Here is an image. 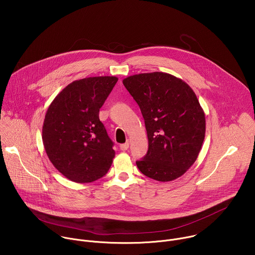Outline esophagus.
Here are the masks:
<instances>
[{
    "mask_svg": "<svg viewBox=\"0 0 255 255\" xmlns=\"http://www.w3.org/2000/svg\"><path fill=\"white\" fill-rule=\"evenodd\" d=\"M128 148H129V142H128V141L120 145V149L123 150V151H124V150H127Z\"/></svg>",
    "mask_w": 255,
    "mask_h": 255,
    "instance_id": "obj_1",
    "label": "esophagus"
}]
</instances>
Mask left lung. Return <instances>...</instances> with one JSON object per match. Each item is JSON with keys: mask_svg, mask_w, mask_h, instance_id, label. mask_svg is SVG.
I'll list each match as a JSON object with an SVG mask.
<instances>
[{"mask_svg": "<svg viewBox=\"0 0 255 255\" xmlns=\"http://www.w3.org/2000/svg\"><path fill=\"white\" fill-rule=\"evenodd\" d=\"M123 85L138 104L148 137L139 170L158 181L183 175L196 161L206 132L203 109L194 91L164 72L128 77Z\"/></svg>", "mask_w": 255, "mask_h": 255, "instance_id": "obj_1", "label": "left lung"}]
</instances>
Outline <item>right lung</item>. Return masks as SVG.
I'll list each match as a JSON object with an SVG mask.
<instances>
[{
    "mask_svg": "<svg viewBox=\"0 0 255 255\" xmlns=\"http://www.w3.org/2000/svg\"><path fill=\"white\" fill-rule=\"evenodd\" d=\"M116 77L75 81L50 104L42 140L54 167L76 183H92L110 168L115 151L99 112L115 87Z\"/></svg>",
    "mask_w": 255,
    "mask_h": 255,
    "instance_id": "obj_1",
    "label": "right lung"
}]
</instances>
